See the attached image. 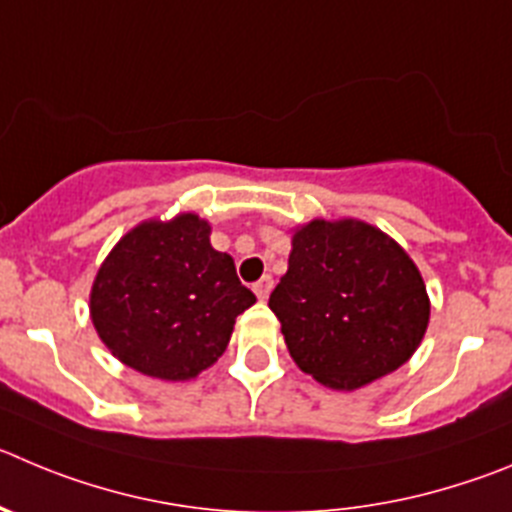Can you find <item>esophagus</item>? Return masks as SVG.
<instances>
[{"instance_id":"esophagus-1","label":"esophagus","mask_w":512,"mask_h":512,"mask_svg":"<svg viewBox=\"0 0 512 512\" xmlns=\"http://www.w3.org/2000/svg\"><path fill=\"white\" fill-rule=\"evenodd\" d=\"M271 289H274V279H271L269 274H266V276H261V279L256 281V284H253V292H256V297H259L261 302H264V299L269 297V294H271Z\"/></svg>"}]
</instances>
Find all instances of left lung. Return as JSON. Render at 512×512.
Here are the masks:
<instances>
[{
  "instance_id": "left-lung-1",
  "label": "left lung",
  "mask_w": 512,
  "mask_h": 512,
  "mask_svg": "<svg viewBox=\"0 0 512 512\" xmlns=\"http://www.w3.org/2000/svg\"><path fill=\"white\" fill-rule=\"evenodd\" d=\"M269 307L294 363L337 391L401 368L429 325V297L409 253L355 218L294 231Z\"/></svg>"
}]
</instances>
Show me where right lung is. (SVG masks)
Here are the masks:
<instances>
[{"mask_svg": "<svg viewBox=\"0 0 512 512\" xmlns=\"http://www.w3.org/2000/svg\"><path fill=\"white\" fill-rule=\"evenodd\" d=\"M256 302L228 253L210 246L208 220H144L106 256L91 289V320L124 365L159 381H190L228 348Z\"/></svg>", "mask_w": 512, "mask_h": 512, "instance_id": "right-lung-1", "label": "right lung"}]
</instances>
